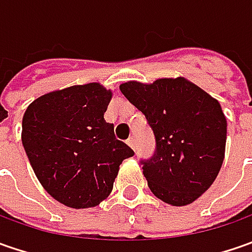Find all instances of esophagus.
<instances>
[{"instance_id": "esophagus-1", "label": "esophagus", "mask_w": 252, "mask_h": 252, "mask_svg": "<svg viewBox=\"0 0 252 252\" xmlns=\"http://www.w3.org/2000/svg\"><path fill=\"white\" fill-rule=\"evenodd\" d=\"M126 143L130 146L133 150H136V140H134V137H133V136H130V137L127 139V141H126Z\"/></svg>"}]
</instances>
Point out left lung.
Instances as JSON below:
<instances>
[{"label": "left lung", "mask_w": 252, "mask_h": 252, "mask_svg": "<svg viewBox=\"0 0 252 252\" xmlns=\"http://www.w3.org/2000/svg\"><path fill=\"white\" fill-rule=\"evenodd\" d=\"M119 88L154 133V154L140 160L150 190L172 206L192 203L223 164L227 121L220 103L182 77Z\"/></svg>", "instance_id": "1"}]
</instances>
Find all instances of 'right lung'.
Masks as SVG:
<instances>
[{"mask_svg": "<svg viewBox=\"0 0 252 252\" xmlns=\"http://www.w3.org/2000/svg\"><path fill=\"white\" fill-rule=\"evenodd\" d=\"M111 91L74 85L33 101L22 121V144L43 188L68 208L87 209L109 196L119 165L134 156L103 119Z\"/></svg>", "mask_w": 252, "mask_h": 252, "instance_id": "1", "label": "right lung"}]
</instances>
